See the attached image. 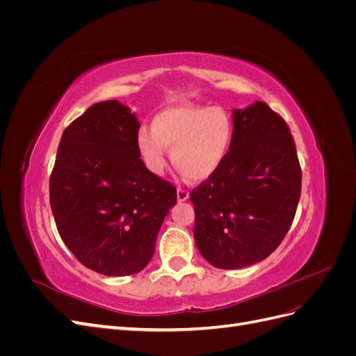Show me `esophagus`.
Wrapping results in <instances>:
<instances>
[{"label": "esophagus", "mask_w": 356, "mask_h": 356, "mask_svg": "<svg viewBox=\"0 0 356 356\" xmlns=\"http://www.w3.org/2000/svg\"><path fill=\"white\" fill-rule=\"evenodd\" d=\"M188 196H190L188 190L182 188V187H178V188H177V197H178V202H186V200L188 199Z\"/></svg>", "instance_id": "esophagus-1"}]
</instances>
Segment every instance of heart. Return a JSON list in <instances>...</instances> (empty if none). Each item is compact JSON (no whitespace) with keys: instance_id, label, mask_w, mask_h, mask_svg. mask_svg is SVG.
Segmentation results:
<instances>
[{"instance_id":"heart-1","label":"heart","mask_w":356,"mask_h":356,"mask_svg":"<svg viewBox=\"0 0 356 356\" xmlns=\"http://www.w3.org/2000/svg\"><path fill=\"white\" fill-rule=\"evenodd\" d=\"M232 138L233 120L224 108L182 105L159 113L152 122V132L141 129L136 143L152 174H163L166 149H170L175 168L187 178L202 181L221 166Z\"/></svg>"}]
</instances>
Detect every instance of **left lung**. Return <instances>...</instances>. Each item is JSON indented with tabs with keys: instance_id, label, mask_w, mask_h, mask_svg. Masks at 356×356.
<instances>
[{
	"instance_id": "8db88e82",
	"label": "left lung",
	"mask_w": 356,
	"mask_h": 356,
	"mask_svg": "<svg viewBox=\"0 0 356 356\" xmlns=\"http://www.w3.org/2000/svg\"><path fill=\"white\" fill-rule=\"evenodd\" d=\"M300 193L301 168L286 122L261 101L234 110L227 156L190 191L199 252L225 270L264 260L293 224Z\"/></svg>"
}]
</instances>
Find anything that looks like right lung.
I'll return each mask as SVG.
<instances>
[{"label":"right lung","instance_id":"add662e5","mask_svg":"<svg viewBox=\"0 0 356 356\" xmlns=\"http://www.w3.org/2000/svg\"><path fill=\"white\" fill-rule=\"evenodd\" d=\"M139 122L117 101L89 106L63 131L50 175V208L77 260L105 276L141 272L177 203L172 182L149 172Z\"/></svg>","mask_w":356,"mask_h":356}]
</instances>
